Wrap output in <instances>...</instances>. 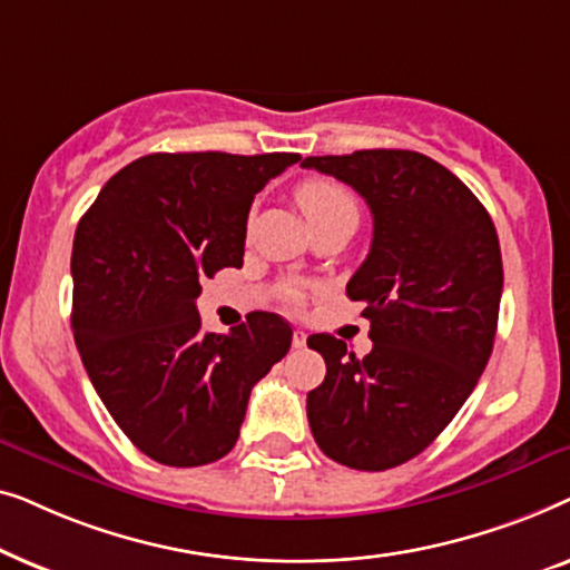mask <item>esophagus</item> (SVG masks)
<instances>
[{
  "mask_svg": "<svg viewBox=\"0 0 570 570\" xmlns=\"http://www.w3.org/2000/svg\"><path fill=\"white\" fill-rule=\"evenodd\" d=\"M293 347H298V350L306 347V332H301V330L293 332Z\"/></svg>",
  "mask_w": 570,
  "mask_h": 570,
  "instance_id": "esophagus-1",
  "label": "esophagus"
}]
</instances>
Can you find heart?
<instances>
[{
  "label": "heart",
  "instance_id": "1",
  "mask_svg": "<svg viewBox=\"0 0 570 570\" xmlns=\"http://www.w3.org/2000/svg\"><path fill=\"white\" fill-rule=\"evenodd\" d=\"M295 202L301 213L306 215L311 228L342 215H357V207L350 194L342 186L324 181V178H308L295 189Z\"/></svg>",
  "mask_w": 570,
  "mask_h": 570
}]
</instances>
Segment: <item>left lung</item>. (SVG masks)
I'll return each mask as SVG.
<instances>
[{
	"label": "left lung",
	"mask_w": 570,
	"mask_h": 570,
	"mask_svg": "<svg viewBox=\"0 0 570 570\" xmlns=\"http://www.w3.org/2000/svg\"><path fill=\"white\" fill-rule=\"evenodd\" d=\"M368 202L373 240L347 283L371 322L355 357L314 334L326 376L306 410L318 449L350 470L384 472L431 446L478 386L493 353L503 262L480 199L441 163L412 150L306 158Z\"/></svg>",
	"instance_id": "1"
}]
</instances>
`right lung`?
<instances>
[{"instance_id":"1","label":"right lung","mask_w":570,"mask_h":570,"mask_svg":"<svg viewBox=\"0 0 570 570\" xmlns=\"http://www.w3.org/2000/svg\"><path fill=\"white\" fill-rule=\"evenodd\" d=\"M298 153H153L121 168L72 246V330L82 365L127 439L155 462L202 466L236 446L254 384L293 330L254 311L202 330V279L244 264L256 194Z\"/></svg>"}]
</instances>
